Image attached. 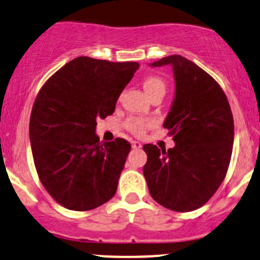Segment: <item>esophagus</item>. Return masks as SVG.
I'll list each match as a JSON object with an SVG mask.
<instances>
[{
	"label": "esophagus",
	"mask_w": 260,
	"mask_h": 260,
	"mask_svg": "<svg viewBox=\"0 0 260 260\" xmlns=\"http://www.w3.org/2000/svg\"><path fill=\"white\" fill-rule=\"evenodd\" d=\"M131 146H133L134 149H140L141 143H139V141H133V143H131Z\"/></svg>",
	"instance_id": "1"
}]
</instances>
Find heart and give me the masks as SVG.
I'll return each mask as SVG.
<instances>
[{
  "label": "heart",
  "mask_w": 260,
  "mask_h": 260,
  "mask_svg": "<svg viewBox=\"0 0 260 260\" xmlns=\"http://www.w3.org/2000/svg\"><path fill=\"white\" fill-rule=\"evenodd\" d=\"M143 86L145 92L148 93L149 98L154 96L157 92H164L167 90V85L162 79L157 76H148L144 79ZM154 125L152 120L143 119V117H130L126 121V127L127 130L131 131L135 135H143L145 133L146 129H149L150 126Z\"/></svg>",
  "instance_id": "b5f03b06"
}]
</instances>
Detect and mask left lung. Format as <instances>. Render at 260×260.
Masks as SVG:
<instances>
[{"label": "left lung", "instance_id": "obj_1", "mask_svg": "<svg viewBox=\"0 0 260 260\" xmlns=\"http://www.w3.org/2000/svg\"><path fill=\"white\" fill-rule=\"evenodd\" d=\"M165 65L173 68L175 96L162 125L175 146L144 145L148 161L143 174L155 202L174 211H191L204 205L225 178L234 121L225 93L209 74L180 55L150 63Z\"/></svg>", "mask_w": 260, "mask_h": 260}]
</instances>
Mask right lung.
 Here are the masks:
<instances>
[{"label":"right lung","instance_id":"1","mask_svg":"<svg viewBox=\"0 0 260 260\" xmlns=\"http://www.w3.org/2000/svg\"><path fill=\"white\" fill-rule=\"evenodd\" d=\"M138 69L80 56L40 90L30 119L32 156L42 185L66 209H95L116 192L131 145L120 138L101 144L96 121L115 111Z\"/></svg>","mask_w":260,"mask_h":260}]
</instances>
